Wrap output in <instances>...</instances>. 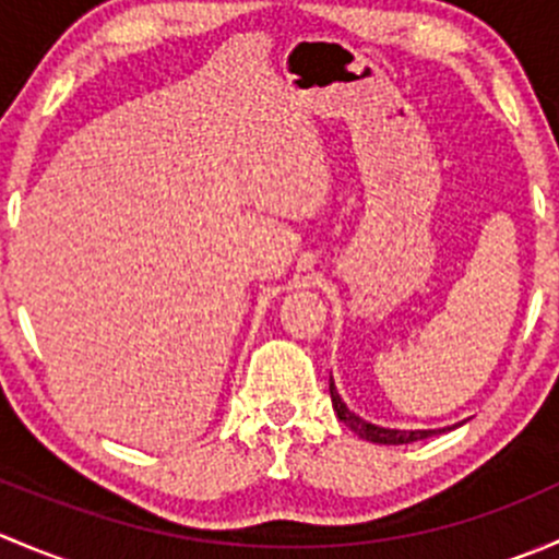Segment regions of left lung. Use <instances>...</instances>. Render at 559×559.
<instances>
[{
    "instance_id": "8db88e82",
    "label": "left lung",
    "mask_w": 559,
    "mask_h": 559,
    "mask_svg": "<svg viewBox=\"0 0 559 559\" xmlns=\"http://www.w3.org/2000/svg\"><path fill=\"white\" fill-rule=\"evenodd\" d=\"M330 397H332V408H335L337 419L348 427L352 432H357L359 438L370 443H384V447H400V443H414V441H425V438L438 436L443 430H392V427H379L365 421L362 416H357L354 411H348V405L343 403V397L337 394L335 381L330 379Z\"/></svg>"
}]
</instances>
